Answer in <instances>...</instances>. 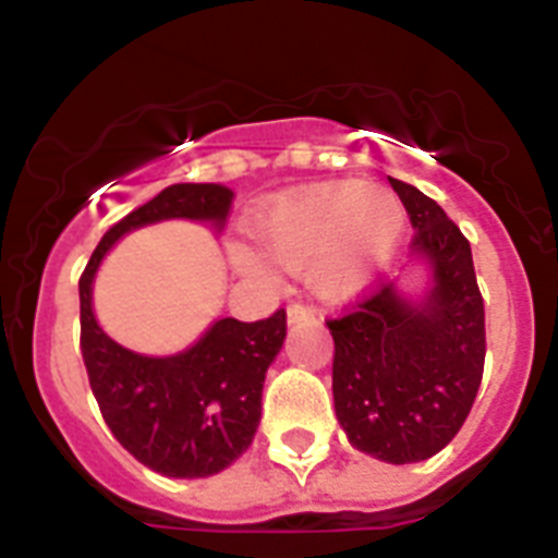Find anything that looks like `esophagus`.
<instances>
[{
  "label": "esophagus",
  "mask_w": 558,
  "mask_h": 558,
  "mask_svg": "<svg viewBox=\"0 0 558 558\" xmlns=\"http://www.w3.org/2000/svg\"><path fill=\"white\" fill-rule=\"evenodd\" d=\"M313 315H315L313 307H304V304H290V307H288V324L307 322V318H313Z\"/></svg>",
  "instance_id": "esophagus-1"
}]
</instances>
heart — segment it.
<instances>
[{
    "label": "heart",
    "instance_id": "1",
    "mask_svg": "<svg viewBox=\"0 0 558 558\" xmlns=\"http://www.w3.org/2000/svg\"><path fill=\"white\" fill-rule=\"evenodd\" d=\"M402 234L405 206L386 186L360 181L282 192L251 223L256 248L293 274L304 270L310 288L324 299H347L372 284L393 259ZM262 255L236 243L229 263L245 279L270 282L274 270Z\"/></svg>",
    "mask_w": 558,
    "mask_h": 558
}]
</instances>
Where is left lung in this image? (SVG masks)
I'll return each mask as SVG.
<instances>
[{"mask_svg":"<svg viewBox=\"0 0 558 558\" xmlns=\"http://www.w3.org/2000/svg\"><path fill=\"white\" fill-rule=\"evenodd\" d=\"M388 181L416 229L405 269H425L426 284L408 291L402 270L327 324L332 397L354 450L416 463L445 450L470 416L486 357L483 299L461 229L425 192Z\"/></svg>","mask_w":558,"mask_h":558,"instance_id":"8db88e82","label":"left lung"}]
</instances>
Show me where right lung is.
Listing matches in <instances>:
<instances>
[{
  "label": "right lung",
  "instance_id": "1",
  "mask_svg": "<svg viewBox=\"0 0 558 558\" xmlns=\"http://www.w3.org/2000/svg\"><path fill=\"white\" fill-rule=\"evenodd\" d=\"M234 192L172 184L102 234L81 276V352L106 425L133 458L167 477H209L243 456L263 416L265 372L284 343V310L265 322L215 318L192 347L140 354L100 327L95 279L122 236L165 220L223 231Z\"/></svg>",
  "mask_w": 558,
  "mask_h": 558
}]
</instances>
